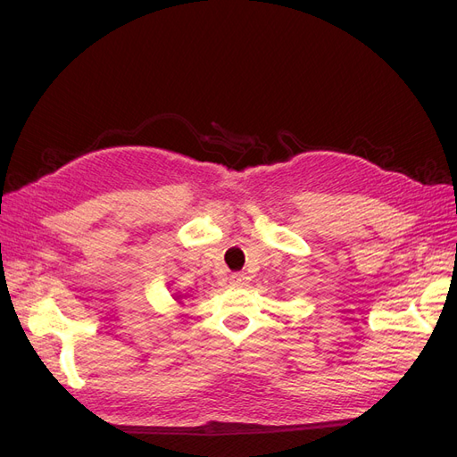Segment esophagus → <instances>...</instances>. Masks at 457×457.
<instances>
[{"label":"esophagus","mask_w":457,"mask_h":457,"mask_svg":"<svg viewBox=\"0 0 457 457\" xmlns=\"http://www.w3.org/2000/svg\"><path fill=\"white\" fill-rule=\"evenodd\" d=\"M230 284L232 286H244V284H247V276L242 274V272H234V274H230Z\"/></svg>","instance_id":"esophagus-1"}]
</instances>
